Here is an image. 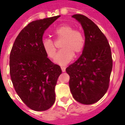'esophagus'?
Segmentation results:
<instances>
[{
	"label": "esophagus",
	"instance_id": "esophagus-1",
	"mask_svg": "<svg viewBox=\"0 0 125 125\" xmlns=\"http://www.w3.org/2000/svg\"><path fill=\"white\" fill-rule=\"evenodd\" d=\"M61 69H62V71L63 72H64L65 71V67H63V66H62V67H61Z\"/></svg>",
	"mask_w": 125,
	"mask_h": 125
}]
</instances>
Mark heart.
I'll use <instances>...</instances> for the list:
<instances>
[{"label": "heart", "instance_id": "heart-1", "mask_svg": "<svg viewBox=\"0 0 125 125\" xmlns=\"http://www.w3.org/2000/svg\"><path fill=\"white\" fill-rule=\"evenodd\" d=\"M53 35L57 40L62 39L61 49L55 58V62L60 65H65L73 59V55L78 56L84 48L85 39L83 33L73 26L64 24L59 26L53 31ZM41 46L47 56L53 59L56 53L54 41L49 38H45L41 41Z\"/></svg>", "mask_w": 125, "mask_h": 125}]
</instances>
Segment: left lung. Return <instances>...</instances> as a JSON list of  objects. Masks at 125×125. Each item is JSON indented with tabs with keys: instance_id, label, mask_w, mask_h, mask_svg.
<instances>
[{
	"instance_id": "8db88e82",
	"label": "left lung",
	"mask_w": 125,
	"mask_h": 125,
	"mask_svg": "<svg viewBox=\"0 0 125 125\" xmlns=\"http://www.w3.org/2000/svg\"><path fill=\"white\" fill-rule=\"evenodd\" d=\"M85 35L83 52L78 60L66 68L73 98L83 104L98 102L107 92L113 68L110 45L98 27L84 15L76 14Z\"/></svg>"
}]
</instances>
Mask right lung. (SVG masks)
Returning a JSON list of instances; mask_svg holds the SVG:
<instances>
[{
    "label": "right lung",
    "mask_w": 125,
    "mask_h": 125,
    "mask_svg": "<svg viewBox=\"0 0 125 125\" xmlns=\"http://www.w3.org/2000/svg\"><path fill=\"white\" fill-rule=\"evenodd\" d=\"M60 17L29 23L17 37L10 53V75L15 91L36 111L49 109L55 100V86L62 70L47 57L41 41L45 31Z\"/></svg>",
    "instance_id": "obj_1"
}]
</instances>
